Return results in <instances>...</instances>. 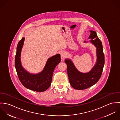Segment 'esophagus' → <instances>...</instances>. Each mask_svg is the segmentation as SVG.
Wrapping results in <instances>:
<instances>
[{
	"label": "esophagus",
	"mask_w": 120,
	"mask_h": 120,
	"mask_svg": "<svg viewBox=\"0 0 120 120\" xmlns=\"http://www.w3.org/2000/svg\"><path fill=\"white\" fill-rule=\"evenodd\" d=\"M60 56L62 60H64L67 57V53L65 52H62L60 53Z\"/></svg>",
	"instance_id": "1"
}]
</instances>
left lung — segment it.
I'll list each match as a JSON object with an SVG mask.
<instances>
[{
	"instance_id": "8db88e82",
	"label": "left lung",
	"mask_w": 120,
	"mask_h": 120,
	"mask_svg": "<svg viewBox=\"0 0 120 120\" xmlns=\"http://www.w3.org/2000/svg\"><path fill=\"white\" fill-rule=\"evenodd\" d=\"M89 38L97 48V61L92 69L89 72L83 73L76 68L71 60H66L68 74L71 86L76 90H85L96 84L101 77L104 65V55L103 45L95 31L90 30Z\"/></svg>"
}]
</instances>
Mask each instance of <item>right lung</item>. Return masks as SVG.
Returning a JSON list of instances; mask_svg holds the SVG:
<instances>
[{"instance_id": "1", "label": "right lung", "mask_w": 120, "mask_h": 120, "mask_svg": "<svg viewBox=\"0 0 120 120\" xmlns=\"http://www.w3.org/2000/svg\"><path fill=\"white\" fill-rule=\"evenodd\" d=\"M24 40V38H22L17 44L15 59V66L18 78L22 85L28 89L38 92L45 91L51 85L54 70L61 61L60 54L50 58L41 72L31 74L24 70L21 64L20 55Z\"/></svg>"}]
</instances>
